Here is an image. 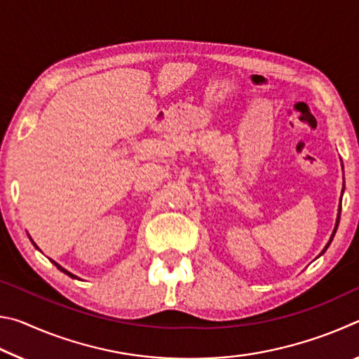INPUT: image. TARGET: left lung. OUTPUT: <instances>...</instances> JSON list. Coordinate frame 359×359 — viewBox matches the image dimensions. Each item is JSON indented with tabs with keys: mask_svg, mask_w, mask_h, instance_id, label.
<instances>
[{
	"mask_svg": "<svg viewBox=\"0 0 359 359\" xmlns=\"http://www.w3.org/2000/svg\"><path fill=\"white\" fill-rule=\"evenodd\" d=\"M344 188H345V184H344ZM344 188H342V194H344ZM340 201H342V196H340ZM339 220H340V204H339V210H337V218H336V224H334V229H332V234H331V238H330V241H327V244L325 245V248L323 250H321V253L318 255V257H321V255H323L326 250H327V247L331 245V242H332V239H334V234H336V231H337V226H339ZM317 257V258H318Z\"/></svg>",
	"mask_w": 359,
	"mask_h": 359,
	"instance_id": "left-lung-1",
	"label": "left lung"
}]
</instances>
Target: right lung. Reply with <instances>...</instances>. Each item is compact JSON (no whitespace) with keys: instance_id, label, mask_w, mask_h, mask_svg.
I'll return each mask as SVG.
<instances>
[{"instance_id":"add662e5","label":"right lung","mask_w":359,"mask_h":359,"mask_svg":"<svg viewBox=\"0 0 359 359\" xmlns=\"http://www.w3.org/2000/svg\"><path fill=\"white\" fill-rule=\"evenodd\" d=\"M28 238H29V236H28ZM29 241H32V242H33V239H32V238H29ZM33 245H34L36 248H38V245H36V244H34V242H33ZM38 250H39V248H38ZM50 261H52V263H53V264H55V266L58 267V269H60V271H62V272H65V274H66V276H69V277H72V278H79L77 276H74V274H72V272H69L68 269H65V267H63V266H60V264L57 263V261H53V259H50Z\"/></svg>"}]
</instances>
